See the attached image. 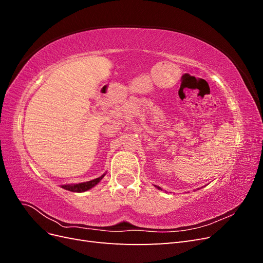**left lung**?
<instances>
[{
    "label": "left lung",
    "instance_id": "obj_1",
    "mask_svg": "<svg viewBox=\"0 0 263 263\" xmlns=\"http://www.w3.org/2000/svg\"><path fill=\"white\" fill-rule=\"evenodd\" d=\"M155 186H156V187H158L159 190H161V187H159V186H157V185H155Z\"/></svg>",
    "mask_w": 263,
    "mask_h": 263
}]
</instances>
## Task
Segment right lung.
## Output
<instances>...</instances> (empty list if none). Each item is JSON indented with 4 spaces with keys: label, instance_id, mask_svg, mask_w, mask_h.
Returning <instances> with one entry per match:
<instances>
[{
    "label": "right lung",
    "instance_id": "1",
    "mask_svg": "<svg viewBox=\"0 0 263 263\" xmlns=\"http://www.w3.org/2000/svg\"><path fill=\"white\" fill-rule=\"evenodd\" d=\"M105 173L101 176L100 178H97L94 180L91 181H87V182H83V183H79V184H65V185H61L62 189L71 191V192H85V191L92 189L93 186H95L98 184V183L104 178Z\"/></svg>",
    "mask_w": 263,
    "mask_h": 263
}]
</instances>
